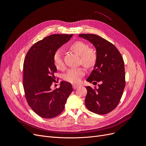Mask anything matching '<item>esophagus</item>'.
Returning a JSON list of instances; mask_svg holds the SVG:
<instances>
[{"label": "esophagus", "mask_w": 146, "mask_h": 146, "mask_svg": "<svg viewBox=\"0 0 146 146\" xmlns=\"http://www.w3.org/2000/svg\"><path fill=\"white\" fill-rule=\"evenodd\" d=\"M72 87H73V88H74V90H76V89H77V88L79 87V86H78V85H72Z\"/></svg>", "instance_id": "esophagus-1"}]
</instances>
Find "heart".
Listing matches in <instances>:
<instances>
[{
    "label": "heart",
    "instance_id": "b5f03b06",
    "mask_svg": "<svg viewBox=\"0 0 146 146\" xmlns=\"http://www.w3.org/2000/svg\"><path fill=\"white\" fill-rule=\"evenodd\" d=\"M69 48L80 55V63L86 68L93 66L98 59V54L94 48L88 47L87 44L82 41H76L69 46ZM53 62L55 67L58 70L64 68V61L60 53L56 52L53 56ZM85 70L82 68H72L69 69L64 76V79L69 83L77 84L80 83L82 77L85 75Z\"/></svg>",
    "mask_w": 146,
    "mask_h": 146
}]
</instances>
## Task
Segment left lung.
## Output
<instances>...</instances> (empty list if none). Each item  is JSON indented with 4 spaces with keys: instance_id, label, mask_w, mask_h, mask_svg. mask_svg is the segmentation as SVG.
I'll return each instance as SVG.
<instances>
[{
    "instance_id": "1",
    "label": "left lung",
    "mask_w": 146,
    "mask_h": 146,
    "mask_svg": "<svg viewBox=\"0 0 146 146\" xmlns=\"http://www.w3.org/2000/svg\"><path fill=\"white\" fill-rule=\"evenodd\" d=\"M79 36L91 42L96 48L98 59L86 81L100 82L94 89L86 86V108L94 113H109L119 104L125 86L124 62L116 46L98 35L80 34Z\"/></svg>"
}]
</instances>
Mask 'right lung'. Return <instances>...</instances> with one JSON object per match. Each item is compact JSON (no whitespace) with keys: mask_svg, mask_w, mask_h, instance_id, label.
<instances>
[{"mask_svg":"<svg viewBox=\"0 0 146 146\" xmlns=\"http://www.w3.org/2000/svg\"><path fill=\"white\" fill-rule=\"evenodd\" d=\"M72 35H51L34 44L25 56L23 70L25 98L33 111L42 118L50 119L61 114L73 91L71 84L66 81L61 82L58 89H51L53 82H56L57 69L53 56Z\"/></svg>","mask_w":146,"mask_h":146,"instance_id":"right-lung-1","label":"right lung"}]
</instances>
